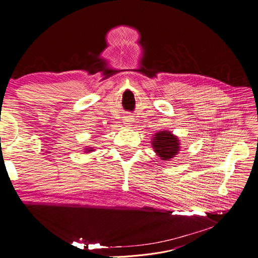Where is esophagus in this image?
<instances>
[{
	"mask_svg": "<svg viewBox=\"0 0 258 258\" xmlns=\"http://www.w3.org/2000/svg\"><path fill=\"white\" fill-rule=\"evenodd\" d=\"M132 121H134V118L131 116H124L123 117V123L127 124V126H131Z\"/></svg>",
	"mask_w": 258,
	"mask_h": 258,
	"instance_id": "1",
	"label": "esophagus"
}]
</instances>
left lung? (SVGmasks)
<instances>
[{
  "label": "left lung",
  "mask_w": 258,
  "mask_h": 258,
  "mask_svg": "<svg viewBox=\"0 0 258 258\" xmlns=\"http://www.w3.org/2000/svg\"><path fill=\"white\" fill-rule=\"evenodd\" d=\"M153 147L162 160H169L174 157L179 150L177 138L168 131H161L155 135Z\"/></svg>",
  "instance_id": "1"
}]
</instances>
